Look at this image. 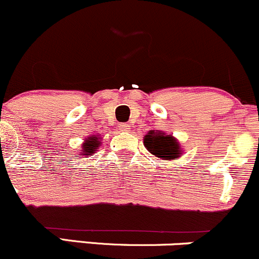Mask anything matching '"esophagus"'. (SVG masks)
Here are the masks:
<instances>
[{"instance_id":"obj_1","label":"esophagus","mask_w":259,"mask_h":259,"mask_svg":"<svg viewBox=\"0 0 259 259\" xmlns=\"http://www.w3.org/2000/svg\"><path fill=\"white\" fill-rule=\"evenodd\" d=\"M119 128H121V131H124V132H128V131L131 130L128 124H126V123H122L121 126H119Z\"/></svg>"}]
</instances>
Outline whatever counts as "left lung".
I'll use <instances>...</instances> for the list:
<instances>
[{"instance_id":"8db88e82","label":"left lung","mask_w":259,"mask_h":259,"mask_svg":"<svg viewBox=\"0 0 259 259\" xmlns=\"http://www.w3.org/2000/svg\"><path fill=\"white\" fill-rule=\"evenodd\" d=\"M143 143L152 154L162 159H173L181 156L180 143L169 135L149 131Z\"/></svg>"}]
</instances>
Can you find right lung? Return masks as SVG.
Returning a JSON list of instances; mask_svg holds the SVG:
<instances>
[{
  "label": "right lung",
  "instance_id": "obj_1",
  "mask_svg": "<svg viewBox=\"0 0 259 259\" xmlns=\"http://www.w3.org/2000/svg\"><path fill=\"white\" fill-rule=\"evenodd\" d=\"M98 140H100V138L95 137V136H91L90 138H87L84 145L82 146V147H83L82 153H84L86 156H92V153H95L96 149H98V146L101 145Z\"/></svg>",
  "mask_w": 259,
  "mask_h": 259
}]
</instances>
